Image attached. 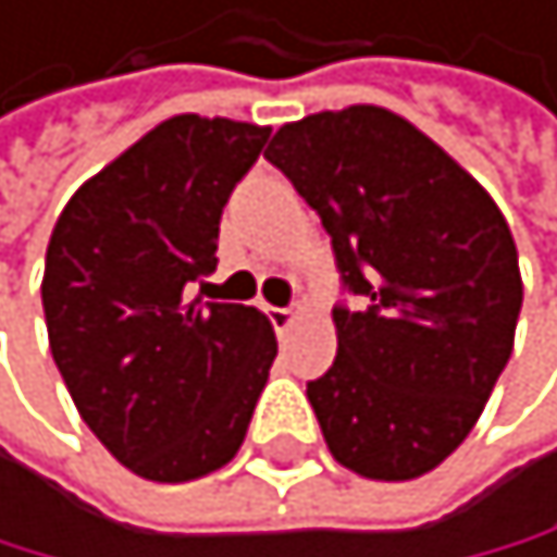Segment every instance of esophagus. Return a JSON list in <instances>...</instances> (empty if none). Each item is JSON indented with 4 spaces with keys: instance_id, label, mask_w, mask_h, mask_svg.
<instances>
[{
    "instance_id": "obj_1",
    "label": "esophagus",
    "mask_w": 557,
    "mask_h": 557,
    "mask_svg": "<svg viewBox=\"0 0 557 557\" xmlns=\"http://www.w3.org/2000/svg\"><path fill=\"white\" fill-rule=\"evenodd\" d=\"M270 312V323H273V330H276V334H287V326L290 323H295V315H298V309L295 306H287V309H267Z\"/></svg>"
}]
</instances>
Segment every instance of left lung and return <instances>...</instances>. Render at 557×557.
I'll return each mask as SVG.
<instances>
[{
    "label": "left lung",
    "mask_w": 557,
    "mask_h": 557,
    "mask_svg": "<svg viewBox=\"0 0 557 557\" xmlns=\"http://www.w3.org/2000/svg\"><path fill=\"white\" fill-rule=\"evenodd\" d=\"M267 159L330 234L337 359L309 380L323 441L370 480H412L469 437L512 355L522 281L494 198L380 106L312 113Z\"/></svg>",
    "instance_id": "left-lung-1"
}]
</instances>
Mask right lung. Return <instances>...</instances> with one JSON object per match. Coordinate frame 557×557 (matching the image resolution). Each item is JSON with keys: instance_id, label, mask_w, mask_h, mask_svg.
I'll return each mask as SVG.
<instances>
[{"instance_id": "right-lung-1", "label": "right lung", "mask_w": 557, "mask_h": 557, "mask_svg": "<svg viewBox=\"0 0 557 557\" xmlns=\"http://www.w3.org/2000/svg\"><path fill=\"white\" fill-rule=\"evenodd\" d=\"M270 127L173 116L77 187L45 251L49 348L116 462L159 483L242 448L276 337L256 306L191 298L216 270L220 216Z\"/></svg>"}]
</instances>
